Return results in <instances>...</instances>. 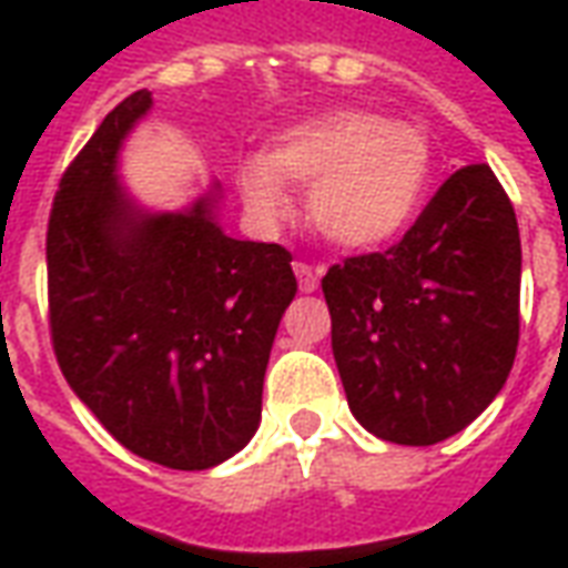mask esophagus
I'll return each instance as SVG.
<instances>
[{
    "mask_svg": "<svg viewBox=\"0 0 568 568\" xmlns=\"http://www.w3.org/2000/svg\"><path fill=\"white\" fill-rule=\"evenodd\" d=\"M295 276H297V288H301L304 295H310V292H316V288H320V273L313 271L310 264H304V261H297L295 264Z\"/></svg>",
    "mask_w": 568,
    "mask_h": 568,
    "instance_id": "obj_1",
    "label": "esophagus"
}]
</instances>
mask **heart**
<instances>
[{
	"instance_id": "obj_1",
	"label": "heart",
	"mask_w": 568,
	"mask_h": 568,
	"mask_svg": "<svg viewBox=\"0 0 568 568\" xmlns=\"http://www.w3.org/2000/svg\"><path fill=\"white\" fill-rule=\"evenodd\" d=\"M435 179L432 133L374 109L322 112L236 166L240 197L258 222H283L292 212L285 191H310V222L344 248H377L405 236L426 212Z\"/></svg>"
}]
</instances>
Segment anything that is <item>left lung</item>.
<instances>
[{
	"label": "left lung",
	"mask_w": 568,
	"mask_h": 568,
	"mask_svg": "<svg viewBox=\"0 0 568 568\" xmlns=\"http://www.w3.org/2000/svg\"><path fill=\"white\" fill-rule=\"evenodd\" d=\"M353 417L428 447L463 432L511 374L520 337V231L487 163L463 166L386 252L322 276Z\"/></svg>",
	"instance_id": "left-lung-1"
}]
</instances>
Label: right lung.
<instances>
[{"mask_svg": "<svg viewBox=\"0 0 568 568\" xmlns=\"http://www.w3.org/2000/svg\"><path fill=\"white\" fill-rule=\"evenodd\" d=\"M130 93L60 179L48 222V313L63 377L130 453L203 471L261 423L273 337L297 292L280 243L234 240L219 187L149 212L118 182V151L149 115Z\"/></svg>", "mask_w": 568, "mask_h": 568, "instance_id": "obj_1", "label": "right lung"}]
</instances>
